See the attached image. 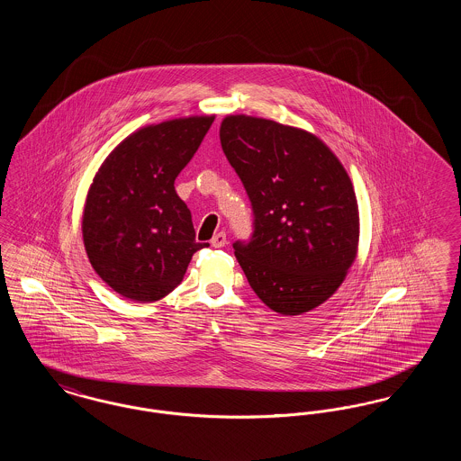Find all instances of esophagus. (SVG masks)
Instances as JSON below:
<instances>
[{"label":"esophagus","mask_w":461,"mask_h":461,"mask_svg":"<svg viewBox=\"0 0 461 461\" xmlns=\"http://www.w3.org/2000/svg\"><path fill=\"white\" fill-rule=\"evenodd\" d=\"M211 245H212L214 249H221V247H224V245H226V233H224V231L216 233V235L212 237V240H211Z\"/></svg>","instance_id":"34e87169"}]
</instances>
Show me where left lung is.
Returning <instances> with one entry per match:
<instances>
[{"label": "left lung", "instance_id": "8db88e82", "mask_svg": "<svg viewBox=\"0 0 461 461\" xmlns=\"http://www.w3.org/2000/svg\"><path fill=\"white\" fill-rule=\"evenodd\" d=\"M221 147L252 207V235L233 243L249 285L280 314H303L344 282L357 249L351 179L316 136L230 115Z\"/></svg>", "mask_w": 461, "mask_h": 461}]
</instances>
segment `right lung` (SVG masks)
Returning a JSON list of instances; mask_svg holds the SVG:
<instances>
[{
  "label": "right lung",
  "mask_w": 461,
  "mask_h": 461,
  "mask_svg": "<svg viewBox=\"0 0 461 461\" xmlns=\"http://www.w3.org/2000/svg\"><path fill=\"white\" fill-rule=\"evenodd\" d=\"M214 117L175 119L126 138L102 164L89 188L83 239L89 263L117 294L154 303L181 284L195 241L192 212L175 179L186 167Z\"/></svg>",
  "instance_id": "obj_1"
}]
</instances>
